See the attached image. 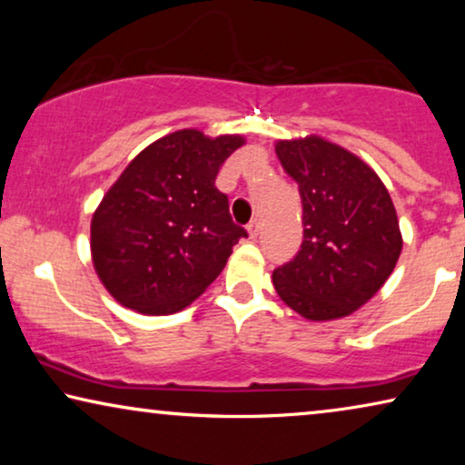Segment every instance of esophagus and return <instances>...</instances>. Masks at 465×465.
Segmentation results:
<instances>
[{
	"mask_svg": "<svg viewBox=\"0 0 465 465\" xmlns=\"http://www.w3.org/2000/svg\"><path fill=\"white\" fill-rule=\"evenodd\" d=\"M260 228H262V224H260V220L256 218V220H252L250 224H247V232H250V237L252 239H256L258 234H260Z\"/></svg>",
	"mask_w": 465,
	"mask_h": 465,
	"instance_id": "esophagus-1",
	"label": "esophagus"
}]
</instances>
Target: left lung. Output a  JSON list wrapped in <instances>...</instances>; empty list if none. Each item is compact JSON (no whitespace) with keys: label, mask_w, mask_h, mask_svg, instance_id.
<instances>
[{"label":"left lung","mask_w":465,"mask_h":465,"mask_svg":"<svg viewBox=\"0 0 465 465\" xmlns=\"http://www.w3.org/2000/svg\"><path fill=\"white\" fill-rule=\"evenodd\" d=\"M302 201V245L272 271L282 301L311 322L345 317L381 290L400 252L396 207L379 175L322 137L279 142Z\"/></svg>","instance_id":"1"}]
</instances>
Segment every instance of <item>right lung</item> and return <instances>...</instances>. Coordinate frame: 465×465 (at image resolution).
Returning <instances> with one entry per match:
<instances>
[{
	"label": "right lung",
	"mask_w": 465,
	"mask_h": 465,
	"mask_svg": "<svg viewBox=\"0 0 465 465\" xmlns=\"http://www.w3.org/2000/svg\"><path fill=\"white\" fill-rule=\"evenodd\" d=\"M243 137L183 129L133 158L93 215L97 275L124 307L167 315L188 307L247 237L215 186Z\"/></svg>",
	"instance_id": "obj_1"
}]
</instances>
